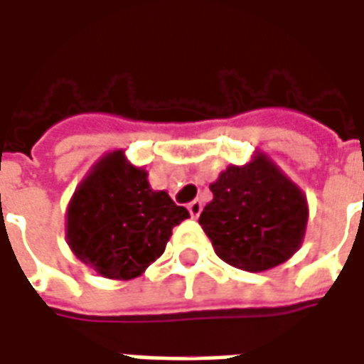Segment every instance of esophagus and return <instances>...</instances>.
I'll use <instances>...</instances> for the list:
<instances>
[{
    "label": "esophagus",
    "mask_w": 364,
    "mask_h": 364,
    "mask_svg": "<svg viewBox=\"0 0 364 364\" xmlns=\"http://www.w3.org/2000/svg\"><path fill=\"white\" fill-rule=\"evenodd\" d=\"M187 208H189V213L193 218H198V214L203 210V203H200V200H191Z\"/></svg>",
    "instance_id": "obj_1"
}]
</instances>
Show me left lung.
I'll use <instances>...</instances> for the list:
<instances>
[{
    "instance_id": "obj_1",
    "label": "left lung",
    "mask_w": 364,
    "mask_h": 364,
    "mask_svg": "<svg viewBox=\"0 0 364 364\" xmlns=\"http://www.w3.org/2000/svg\"><path fill=\"white\" fill-rule=\"evenodd\" d=\"M210 191L198 224L228 265L267 271L300 247L308 220L304 195L263 156L250 166H230Z\"/></svg>"
}]
</instances>
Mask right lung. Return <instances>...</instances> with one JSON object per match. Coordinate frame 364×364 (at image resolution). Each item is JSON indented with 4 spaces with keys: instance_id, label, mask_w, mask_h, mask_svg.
Masks as SVG:
<instances>
[{
    "instance_id": "1",
    "label": "right lung",
    "mask_w": 364,
    "mask_h": 364,
    "mask_svg": "<svg viewBox=\"0 0 364 364\" xmlns=\"http://www.w3.org/2000/svg\"><path fill=\"white\" fill-rule=\"evenodd\" d=\"M189 218L166 191L122 151L105 156L68 208V244L77 259L107 279H134L166 250L171 230Z\"/></svg>"
}]
</instances>
